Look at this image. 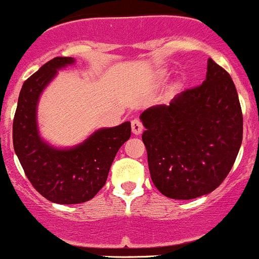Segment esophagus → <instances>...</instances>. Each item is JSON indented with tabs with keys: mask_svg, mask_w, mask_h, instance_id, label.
<instances>
[{
	"mask_svg": "<svg viewBox=\"0 0 259 259\" xmlns=\"http://www.w3.org/2000/svg\"><path fill=\"white\" fill-rule=\"evenodd\" d=\"M131 127H132V132L135 133V135H141L143 131L142 122H141L138 118L132 119V122H131Z\"/></svg>",
	"mask_w": 259,
	"mask_h": 259,
	"instance_id": "34e87169",
	"label": "esophagus"
}]
</instances>
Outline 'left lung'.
I'll return each mask as SVG.
<instances>
[{
  "mask_svg": "<svg viewBox=\"0 0 259 259\" xmlns=\"http://www.w3.org/2000/svg\"><path fill=\"white\" fill-rule=\"evenodd\" d=\"M151 179L170 199L211 193L235 162L243 138V114L229 73L208 60L203 84L186 89L168 106L141 114Z\"/></svg>",
  "mask_w": 259,
  "mask_h": 259,
  "instance_id": "left-lung-1",
  "label": "left lung"
}]
</instances>
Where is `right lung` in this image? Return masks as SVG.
Returning <instances> with one entry per match:
<instances>
[{
    "instance_id": "right-lung-1",
    "label": "right lung",
    "mask_w": 259,
    "mask_h": 259,
    "mask_svg": "<svg viewBox=\"0 0 259 259\" xmlns=\"http://www.w3.org/2000/svg\"><path fill=\"white\" fill-rule=\"evenodd\" d=\"M73 58H54L25 80L12 126L14 148L25 175L44 198L58 204L91 200L108 178L119 147L131 136V123L102 128L70 150H55L40 138L36 124L37 99L58 69Z\"/></svg>"
}]
</instances>
